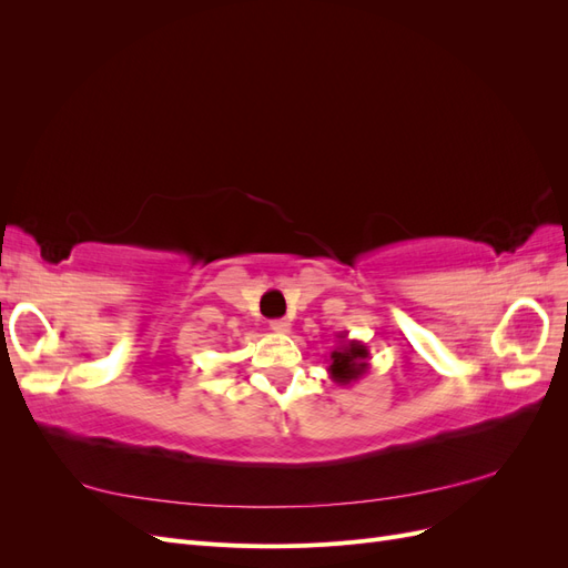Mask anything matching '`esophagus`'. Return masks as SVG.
<instances>
[{"label":"esophagus","instance_id":"1","mask_svg":"<svg viewBox=\"0 0 568 568\" xmlns=\"http://www.w3.org/2000/svg\"><path fill=\"white\" fill-rule=\"evenodd\" d=\"M270 329L277 332V334H288L291 332V322L288 320H272L270 322Z\"/></svg>","mask_w":568,"mask_h":568}]
</instances>
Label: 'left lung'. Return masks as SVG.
<instances>
[{"instance_id":"1","label":"left lung","mask_w":568,"mask_h":568,"mask_svg":"<svg viewBox=\"0 0 568 568\" xmlns=\"http://www.w3.org/2000/svg\"><path fill=\"white\" fill-rule=\"evenodd\" d=\"M369 348L363 341L348 338V334H338V346L329 355L332 382L338 386H353L369 372Z\"/></svg>"}]
</instances>
